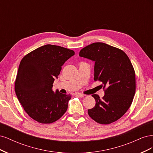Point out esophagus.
<instances>
[{
	"label": "esophagus",
	"mask_w": 153,
	"mask_h": 153,
	"mask_svg": "<svg viewBox=\"0 0 153 153\" xmlns=\"http://www.w3.org/2000/svg\"><path fill=\"white\" fill-rule=\"evenodd\" d=\"M75 95H76V96L80 97V98H83V97L85 96V94H82V93H79V92H77V93L75 94Z\"/></svg>",
	"instance_id": "34e87169"
}]
</instances>
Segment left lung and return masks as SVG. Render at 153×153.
<instances>
[{"mask_svg":"<svg viewBox=\"0 0 153 153\" xmlns=\"http://www.w3.org/2000/svg\"><path fill=\"white\" fill-rule=\"evenodd\" d=\"M79 55L95 62L94 80L102 83L105 92L101 99L92 95L96 105L88 114L101 124L117 121L130 107L135 93V72L130 60L122 50L103 43L87 46Z\"/></svg>","mask_w":153,"mask_h":153,"instance_id":"left-lung-1","label":"left lung"}]
</instances>
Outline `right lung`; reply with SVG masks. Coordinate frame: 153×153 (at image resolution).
<instances>
[{
	"instance_id": "add662e5",
	"label": "right lung",
	"mask_w": 153,
	"mask_h": 153,
	"mask_svg": "<svg viewBox=\"0 0 153 153\" xmlns=\"http://www.w3.org/2000/svg\"><path fill=\"white\" fill-rule=\"evenodd\" d=\"M75 55L72 50L46 45L23 57L15 83L18 101L29 116L37 122L50 124L66 112L70 94H64L52 87L62 66Z\"/></svg>"
}]
</instances>
